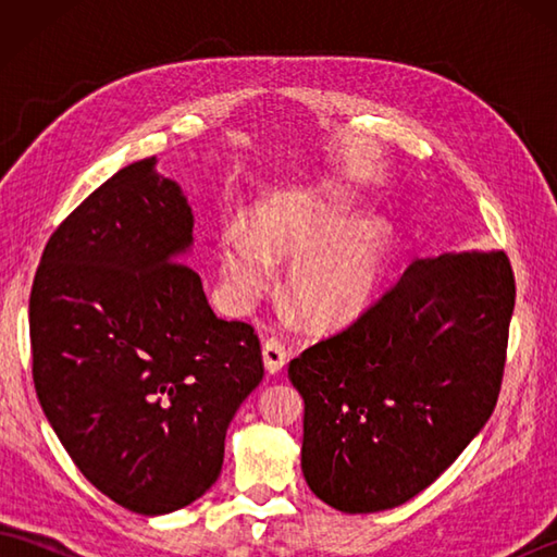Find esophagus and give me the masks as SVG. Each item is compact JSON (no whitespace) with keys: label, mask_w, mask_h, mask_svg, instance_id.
<instances>
[{"label":"esophagus","mask_w":557,"mask_h":557,"mask_svg":"<svg viewBox=\"0 0 557 557\" xmlns=\"http://www.w3.org/2000/svg\"><path fill=\"white\" fill-rule=\"evenodd\" d=\"M263 361H265V369L268 373H280L282 369H285L287 363V349L285 345H282L280 339L270 337L263 342Z\"/></svg>","instance_id":"34e87169"}]
</instances>
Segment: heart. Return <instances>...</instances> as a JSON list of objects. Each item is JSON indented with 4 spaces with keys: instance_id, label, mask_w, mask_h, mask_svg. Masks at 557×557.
<instances>
[{
    "instance_id": "obj_1",
    "label": "heart",
    "mask_w": 557,
    "mask_h": 557,
    "mask_svg": "<svg viewBox=\"0 0 557 557\" xmlns=\"http://www.w3.org/2000/svg\"><path fill=\"white\" fill-rule=\"evenodd\" d=\"M349 220V203L335 191L268 206L256 215L251 234L224 232L222 277L248 301L265 287L270 258L304 256L289 275L294 306L313 323H345L371 301L389 251L381 224L361 222L347 230Z\"/></svg>"
}]
</instances>
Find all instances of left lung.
I'll return each instance as SVG.
<instances>
[{"label": "left lung", "instance_id": "8db88e82", "mask_svg": "<svg viewBox=\"0 0 557 557\" xmlns=\"http://www.w3.org/2000/svg\"><path fill=\"white\" fill-rule=\"evenodd\" d=\"M515 311L505 251L417 258L393 287L301 357V469L339 512L411 500L486 425Z\"/></svg>", "mask_w": 557, "mask_h": 557}]
</instances>
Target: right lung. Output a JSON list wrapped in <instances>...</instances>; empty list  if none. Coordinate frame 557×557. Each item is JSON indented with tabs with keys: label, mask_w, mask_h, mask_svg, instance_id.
Returning a JSON list of instances; mask_svg holds the SVG:
<instances>
[{
	"label": "right lung",
	"mask_w": 557,
	"mask_h": 557,
	"mask_svg": "<svg viewBox=\"0 0 557 557\" xmlns=\"http://www.w3.org/2000/svg\"><path fill=\"white\" fill-rule=\"evenodd\" d=\"M152 168L120 170L52 232L28 313L35 393L81 474L126 510L168 515L218 481L263 354L176 260L194 215Z\"/></svg>",
	"instance_id": "obj_1"
}]
</instances>
